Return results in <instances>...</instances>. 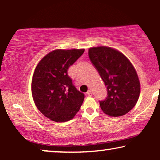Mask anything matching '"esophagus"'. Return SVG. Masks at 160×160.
Here are the masks:
<instances>
[{
  "label": "esophagus",
  "instance_id": "esophagus-1",
  "mask_svg": "<svg viewBox=\"0 0 160 160\" xmlns=\"http://www.w3.org/2000/svg\"><path fill=\"white\" fill-rule=\"evenodd\" d=\"M86 94H87V95L88 96H91L92 95V93H91V90H89V91L87 92V93H86Z\"/></svg>",
  "mask_w": 160,
  "mask_h": 160
}]
</instances>
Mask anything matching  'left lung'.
Listing matches in <instances>:
<instances>
[{"mask_svg":"<svg viewBox=\"0 0 160 160\" xmlns=\"http://www.w3.org/2000/svg\"><path fill=\"white\" fill-rule=\"evenodd\" d=\"M88 56L107 88L108 96L100 102L101 109L111 117L128 113L136 104L141 91L133 65L122 53L111 47H92Z\"/></svg>","mask_w":160,"mask_h":160,"instance_id":"8db88e82","label":"left lung"}]
</instances>
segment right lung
Here are the masks:
<instances>
[{"mask_svg": "<svg viewBox=\"0 0 160 160\" xmlns=\"http://www.w3.org/2000/svg\"><path fill=\"white\" fill-rule=\"evenodd\" d=\"M85 49H57L40 61L32 76V95L38 110L57 122H67L79 112L85 96L67 75L69 67Z\"/></svg>", "mask_w": 160, "mask_h": 160, "instance_id": "obj_1", "label": "right lung"}]
</instances>
